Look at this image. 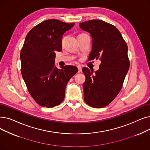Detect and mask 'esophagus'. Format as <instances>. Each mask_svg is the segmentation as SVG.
I'll use <instances>...</instances> for the list:
<instances>
[{
    "mask_svg": "<svg viewBox=\"0 0 150 150\" xmlns=\"http://www.w3.org/2000/svg\"><path fill=\"white\" fill-rule=\"evenodd\" d=\"M78 69H79V72H81L82 68L80 66H78Z\"/></svg>",
    "mask_w": 150,
    "mask_h": 150,
    "instance_id": "34e87169",
    "label": "esophagus"
}]
</instances>
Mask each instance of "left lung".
<instances>
[{"instance_id": "1", "label": "left lung", "mask_w": 150, "mask_h": 150, "mask_svg": "<svg viewBox=\"0 0 150 150\" xmlns=\"http://www.w3.org/2000/svg\"><path fill=\"white\" fill-rule=\"evenodd\" d=\"M79 26L93 38L88 61H101L95 72L86 67L82 69L86 77L83 84L84 100L91 107H105L120 92L129 69L127 45L118 29L111 24L93 19L81 23Z\"/></svg>"}]
</instances>
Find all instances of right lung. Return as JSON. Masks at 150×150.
Segmentation results:
<instances>
[{"instance_id":"right-lung-1","label":"right lung","mask_w":150,"mask_h":150,"mask_svg":"<svg viewBox=\"0 0 150 150\" xmlns=\"http://www.w3.org/2000/svg\"><path fill=\"white\" fill-rule=\"evenodd\" d=\"M74 24L48 19L35 25L25 37L20 53L21 74L30 96L42 107L59 105L68 81L78 71L75 66L57 69L54 64L55 51L62 50V35Z\"/></svg>"}]
</instances>
